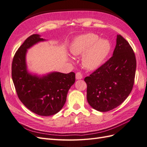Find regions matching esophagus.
Wrapping results in <instances>:
<instances>
[{
	"instance_id": "esophagus-1",
	"label": "esophagus",
	"mask_w": 147,
	"mask_h": 147,
	"mask_svg": "<svg viewBox=\"0 0 147 147\" xmlns=\"http://www.w3.org/2000/svg\"><path fill=\"white\" fill-rule=\"evenodd\" d=\"M76 78L77 80H81L82 78V74L81 72H77L76 74Z\"/></svg>"
}]
</instances>
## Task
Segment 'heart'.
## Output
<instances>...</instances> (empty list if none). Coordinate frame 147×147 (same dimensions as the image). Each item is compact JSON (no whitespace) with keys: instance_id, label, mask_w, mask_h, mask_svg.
I'll use <instances>...</instances> for the list:
<instances>
[{"instance_id":"1","label":"heart","mask_w":147,"mask_h":147,"mask_svg":"<svg viewBox=\"0 0 147 147\" xmlns=\"http://www.w3.org/2000/svg\"><path fill=\"white\" fill-rule=\"evenodd\" d=\"M110 44L107 40L99 39L94 33H89L75 38L71 48L74 55H83L82 63L89 69L98 67L110 51Z\"/></svg>"}]
</instances>
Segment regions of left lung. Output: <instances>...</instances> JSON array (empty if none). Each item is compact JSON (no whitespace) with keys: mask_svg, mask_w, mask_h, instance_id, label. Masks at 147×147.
Segmentation results:
<instances>
[{"mask_svg":"<svg viewBox=\"0 0 147 147\" xmlns=\"http://www.w3.org/2000/svg\"><path fill=\"white\" fill-rule=\"evenodd\" d=\"M136 66L132 48L118 35L113 56L84 78L90 106L100 112L109 111L120 106L132 90Z\"/></svg>","mask_w":147,"mask_h":147,"instance_id":"8db88e82","label":"left lung"}]
</instances>
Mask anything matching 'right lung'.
Returning <instances> with one entry per match:
<instances>
[{
  "instance_id": "right-lung-1",
  "label": "right lung",
  "mask_w": 147,
  "mask_h": 147,
  "mask_svg": "<svg viewBox=\"0 0 147 147\" xmlns=\"http://www.w3.org/2000/svg\"><path fill=\"white\" fill-rule=\"evenodd\" d=\"M39 35L28 37L18 49L12 63V78L18 98L30 111L39 115H54L63 108L67 94L75 82V73L55 72L42 78L27 72V50L43 41Z\"/></svg>"
}]
</instances>
